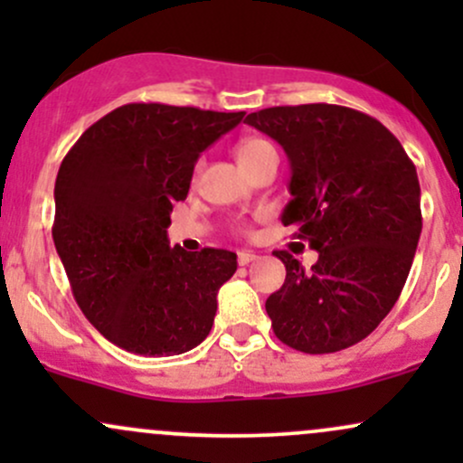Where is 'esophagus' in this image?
Returning a JSON list of instances; mask_svg holds the SVG:
<instances>
[{
  "label": "esophagus",
  "mask_w": 463,
  "mask_h": 463,
  "mask_svg": "<svg viewBox=\"0 0 463 463\" xmlns=\"http://www.w3.org/2000/svg\"><path fill=\"white\" fill-rule=\"evenodd\" d=\"M257 254L254 252H246V250H241V252H237V261L239 265H250L252 261H257Z\"/></svg>",
  "instance_id": "esophagus-1"
}]
</instances>
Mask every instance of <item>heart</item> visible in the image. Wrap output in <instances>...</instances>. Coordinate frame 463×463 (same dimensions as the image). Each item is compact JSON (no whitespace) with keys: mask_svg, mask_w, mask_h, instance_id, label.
<instances>
[{"mask_svg":"<svg viewBox=\"0 0 463 463\" xmlns=\"http://www.w3.org/2000/svg\"><path fill=\"white\" fill-rule=\"evenodd\" d=\"M269 154H276L274 146L268 139H261V137H250V139H243L237 146V158L239 163L243 165V169H252L261 158L269 156ZM202 167V161L198 163V169Z\"/></svg>","mask_w":463,"mask_h":463,"instance_id":"1","label":"heart"}]
</instances>
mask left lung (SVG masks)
Segmentation results:
<instances>
[{
    "label": "left lung",
    "instance_id": "1",
    "mask_svg": "<svg viewBox=\"0 0 463 463\" xmlns=\"http://www.w3.org/2000/svg\"><path fill=\"white\" fill-rule=\"evenodd\" d=\"M243 121L283 146L291 200L280 220L317 250L311 269L276 250L287 276L265 300L274 335L307 354L354 346L411 269L422 231L416 165L379 119L346 106H274Z\"/></svg>",
    "mask_w": 463,
    "mask_h": 463
}]
</instances>
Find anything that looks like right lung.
Wrapping results in <instances>:
<instances>
[{
	"label": "right lung",
	"mask_w": 463,
	"mask_h": 463,
	"mask_svg": "<svg viewBox=\"0 0 463 463\" xmlns=\"http://www.w3.org/2000/svg\"><path fill=\"white\" fill-rule=\"evenodd\" d=\"M243 115L124 104L62 158L52 237L78 307L115 346L169 357L198 346L213 326L217 291L235 274L237 254L169 248L167 226L200 152Z\"/></svg>",
	"instance_id": "add662e5"
}]
</instances>
